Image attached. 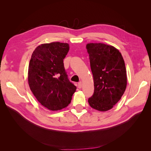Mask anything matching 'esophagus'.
I'll list each match as a JSON object with an SVG mask.
<instances>
[{
  "label": "esophagus",
  "instance_id": "obj_1",
  "mask_svg": "<svg viewBox=\"0 0 151 151\" xmlns=\"http://www.w3.org/2000/svg\"><path fill=\"white\" fill-rule=\"evenodd\" d=\"M78 88H81V87H82V83L81 82H79L78 83Z\"/></svg>",
  "mask_w": 151,
  "mask_h": 151
}]
</instances>
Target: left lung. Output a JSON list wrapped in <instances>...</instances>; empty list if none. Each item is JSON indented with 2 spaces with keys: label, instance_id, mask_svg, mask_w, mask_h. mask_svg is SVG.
I'll list each match as a JSON object with an SVG mask.
<instances>
[{
  "label": "left lung",
  "instance_id": "left-lung-1",
  "mask_svg": "<svg viewBox=\"0 0 151 151\" xmlns=\"http://www.w3.org/2000/svg\"><path fill=\"white\" fill-rule=\"evenodd\" d=\"M86 48L94 82V92L88 102L92 108L106 111L121 100L125 91L124 60L121 53L113 46L89 43Z\"/></svg>",
  "mask_w": 151,
  "mask_h": 151
}]
</instances>
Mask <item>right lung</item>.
Returning a JSON list of instances; mask_svg holds the SVG:
<instances>
[{
	"label": "right lung",
	"mask_w": 151,
	"mask_h": 151,
	"mask_svg": "<svg viewBox=\"0 0 151 151\" xmlns=\"http://www.w3.org/2000/svg\"><path fill=\"white\" fill-rule=\"evenodd\" d=\"M68 50V43L42 44L36 47L29 62L30 89L37 100L51 111L67 107L76 89L69 81L63 65Z\"/></svg>",
	"instance_id": "right-lung-1"
}]
</instances>
